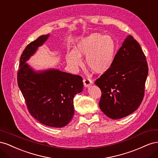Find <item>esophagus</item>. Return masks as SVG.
Instances as JSON below:
<instances>
[{
	"label": "esophagus",
	"instance_id": "esophagus-1",
	"mask_svg": "<svg viewBox=\"0 0 158 158\" xmlns=\"http://www.w3.org/2000/svg\"><path fill=\"white\" fill-rule=\"evenodd\" d=\"M83 82H84V85L85 87H89V85H92V83H93L92 80L89 79V78H84L83 80Z\"/></svg>",
	"mask_w": 158,
	"mask_h": 158
}]
</instances>
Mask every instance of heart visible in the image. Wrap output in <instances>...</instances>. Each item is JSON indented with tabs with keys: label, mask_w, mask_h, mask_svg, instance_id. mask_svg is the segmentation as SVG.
Returning a JSON list of instances; mask_svg holds the SVG:
<instances>
[{
	"label": "heart",
	"mask_w": 158,
	"mask_h": 158,
	"mask_svg": "<svg viewBox=\"0 0 158 158\" xmlns=\"http://www.w3.org/2000/svg\"><path fill=\"white\" fill-rule=\"evenodd\" d=\"M116 51V43L110 35L93 33L80 39L74 50L66 54V61L70 67L77 69L82 64L81 57L85 56V64L95 73L102 74L113 64Z\"/></svg>",
	"instance_id": "obj_1"
}]
</instances>
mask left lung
I'll use <instances>...</instances> for the list:
<instances>
[{"mask_svg": "<svg viewBox=\"0 0 158 158\" xmlns=\"http://www.w3.org/2000/svg\"><path fill=\"white\" fill-rule=\"evenodd\" d=\"M148 74V63L140 45L128 35L111 68L95 81L102 91L99 102L102 111L112 119L135 111L144 98Z\"/></svg>", "mask_w": 158, "mask_h": 158, "instance_id": "left-lung-1", "label": "left lung"}]
</instances>
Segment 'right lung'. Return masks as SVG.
Listing matches in <instances>:
<instances>
[{"label":"right lung","mask_w":158,"mask_h":158,"mask_svg":"<svg viewBox=\"0 0 158 158\" xmlns=\"http://www.w3.org/2000/svg\"><path fill=\"white\" fill-rule=\"evenodd\" d=\"M49 35L40 36L23 50L17 80L31 115L45 125L60 128L73 118V99L82 91L83 82L78 75L55 69L35 72L26 63Z\"/></svg>","instance_id":"obj_1"}]
</instances>
